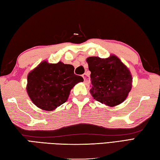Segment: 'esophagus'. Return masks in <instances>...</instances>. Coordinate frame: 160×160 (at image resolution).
I'll list each match as a JSON object with an SVG mask.
<instances>
[{
	"instance_id": "esophagus-1",
	"label": "esophagus",
	"mask_w": 160,
	"mask_h": 160,
	"mask_svg": "<svg viewBox=\"0 0 160 160\" xmlns=\"http://www.w3.org/2000/svg\"><path fill=\"white\" fill-rule=\"evenodd\" d=\"M82 78H84V82H85V84H86V85L89 84V81L88 80V75H87V73H84L82 75Z\"/></svg>"
}]
</instances>
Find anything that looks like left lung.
Listing matches in <instances>:
<instances>
[{"instance_id": "obj_1", "label": "left lung", "mask_w": 160, "mask_h": 160, "mask_svg": "<svg viewBox=\"0 0 160 160\" xmlns=\"http://www.w3.org/2000/svg\"><path fill=\"white\" fill-rule=\"evenodd\" d=\"M86 61L91 71L89 92L94 99L108 106L122 103L132 87L129 68L115 55L106 59L90 57Z\"/></svg>"}]
</instances>
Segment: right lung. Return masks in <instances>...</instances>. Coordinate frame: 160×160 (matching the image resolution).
Listing matches in <instances>:
<instances>
[{"label": "right lung", "instance_id": "1", "mask_svg": "<svg viewBox=\"0 0 160 160\" xmlns=\"http://www.w3.org/2000/svg\"><path fill=\"white\" fill-rule=\"evenodd\" d=\"M82 81V77L74 74L73 66L43 61L28 73L27 91L37 107L50 111L65 103L71 89Z\"/></svg>", "mask_w": 160, "mask_h": 160}]
</instances>
